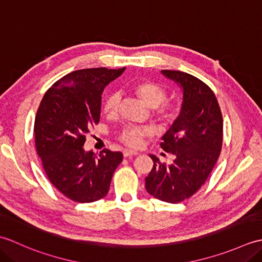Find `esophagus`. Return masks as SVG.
Here are the masks:
<instances>
[{"mask_svg":"<svg viewBox=\"0 0 262 262\" xmlns=\"http://www.w3.org/2000/svg\"><path fill=\"white\" fill-rule=\"evenodd\" d=\"M122 154H124L125 158H128V157H132V155H137L138 153L135 151H132V149L125 148V149H122Z\"/></svg>","mask_w":262,"mask_h":262,"instance_id":"obj_1","label":"esophagus"}]
</instances>
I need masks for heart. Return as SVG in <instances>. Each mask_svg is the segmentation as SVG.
<instances>
[{"mask_svg": "<svg viewBox=\"0 0 262 262\" xmlns=\"http://www.w3.org/2000/svg\"><path fill=\"white\" fill-rule=\"evenodd\" d=\"M132 91L145 103L147 107L154 108V115L162 124H169L173 120L178 114V107L172 102L165 101V89L149 80L138 81L132 85ZM120 94L117 92L110 93L103 102V113L114 117L119 111ZM151 134L147 128L127 125L119 134V140L130 147H140L144 138Z\"/></svg>", "mask_w": 262, "mask_h": 262, "instance_id": "heart-1", "label": "heart"}]
</instances>
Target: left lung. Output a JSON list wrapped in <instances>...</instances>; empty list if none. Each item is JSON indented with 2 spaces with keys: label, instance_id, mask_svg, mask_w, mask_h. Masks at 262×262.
Wrapping results in <instances>:
<instances>
[{
  "label": "left lung",
  "instance_id": "obj_1",
  "mask_svg": "<svg viewBox=\"0 0 262 262\" xmlns=\"http://www.w3.org/2000/svg\"><path fill=\"white\" fill-rule=\"evenodd\" d=\"M162 74L183 90L180 115L161 143L176 159L166 165L151 155L154 164L145 188L162 202L178 204L196 193L214 169L223 143V118L214 92L202 80L181 71Z\"/></svg>",
  "mask_w": 262,
  "mask_h": 262
}]
</instances>
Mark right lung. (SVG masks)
<instances>
[{"instance_id": "1", "label": "right lung", "mask_w": 262, "mask_h": 262, "mask_svg": "<svg viewBox=\"0 0 262 262\" xmlns=\"http://www.w3.org/2000/svg\"><path fill=\"white\" fill-rule=\"evenodd\" d=\"M124 71H74L55 82L39 104L33 127L38 157L53 186L73 202L103 198L122 161L121 152L103 148L96 155L83 145L90 128L100 120L104 86Z\"/></svg>"}]
</instances>
